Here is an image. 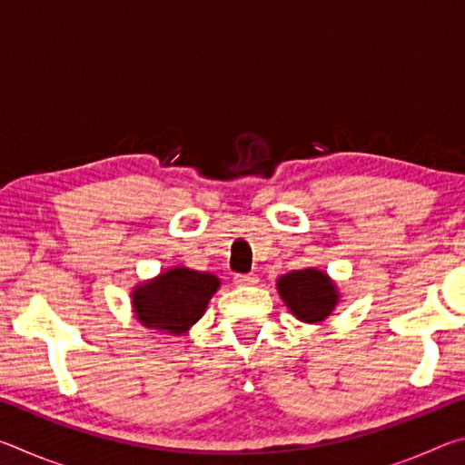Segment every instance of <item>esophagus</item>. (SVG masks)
<instances>
[{
	"label": "esophagus",
	"mask_w": 465,
	"mask_h": 465,
	"mask_svg": "<svg viewBox=\"0 0 465 465\" xmlns=\"http://www.w3.org/2000/svg\"><path fill=\"white\" fill-rule=\"evenodd\" d=\"M235 282L238 285H256L258 277L254 272H248V274H235Z\"/></svg>",
	"instance_id": "1"
}]
</instances>
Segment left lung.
<instances>
[{
    "instance_id": "left-lung-1",
    "label": "left lung",
    "mask_w": 465,
    "mask_h": 465,
    "mask_svg": "<svg viewBox=\"0 0 465 465\" xmlns=\"http://www.w3.org/2000/svg\"><path fill=\"white\" fill-rule=\"evenodd\" d=\"M277 289L287 308L302 322H322L330 316L338 297L330 279L316 269L285 274L279 279Z\"/></svg>"
}]
</instances>
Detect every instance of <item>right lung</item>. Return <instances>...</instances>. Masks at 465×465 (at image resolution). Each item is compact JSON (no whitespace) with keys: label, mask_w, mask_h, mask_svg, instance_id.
<instances>
[{"label":"right lung","mask_w":465,"mask_h":465,"mask_svg":"<svg viewBox=\"0 0 465 465\" xmlns=\"http://www.w3.org/2000/svg\"><path fill=\"white\" fill-rule=\"evenodd\" d=\"M219 279L209 272L172 269L133 293V308L147 328L183 334L203 316Z\"/></svg>","instance_id":"add662e5"}]
</instances>
